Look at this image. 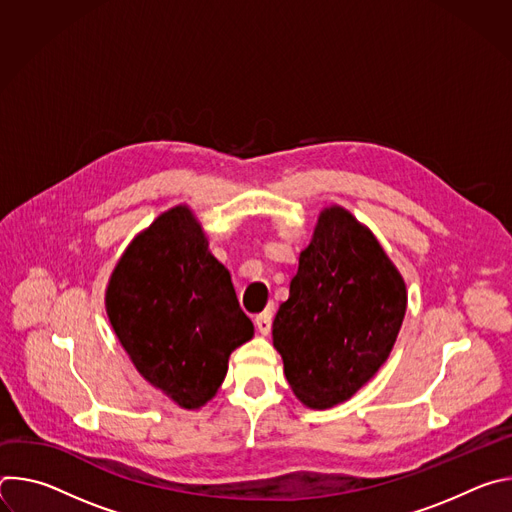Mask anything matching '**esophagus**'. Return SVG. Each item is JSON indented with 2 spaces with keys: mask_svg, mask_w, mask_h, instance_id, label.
<instances>
[{
  "mask_svg": "<svg viewBox=\"0 0 512 512\" xmlns=\"http://www.w3.org/2000/svg\"><path fill=\"white\" fill-rule=\"evenodd\" d=\"M271 320H273V314L267 310V312H261L257 318H255V326H257V330L263 334V336H267L269 334V330H271Z\"/></svg>",
  "mask_w": 512,
  "mask_h": 512,
  "instance_id": "1",
  "label": "esophagus"
}]
</instances>
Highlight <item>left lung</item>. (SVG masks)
Segmentation results:
<instances>
[{"instance_id":"obj_1","label":"left lung","mask_w":512,"mask_h":512,"mask_svg":"<svg viewBox=\"0 0 512 512\" xmlns=\"http://www.w3.org/2000/svg\"><path fill=\"white\" fill-rule=\"evenodd\" d=\"M405 308V281L373 233L348 210L326 208L273 320L298 399L312 409L350 399L387 360Z\"/></svg>"}]
</instances>
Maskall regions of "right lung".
Instances as JSON below:
<instances>
[{"label":"right lung","instance_id":"right-lung-1","mask_svg":"<svg viewBox=\"0 0 512 512\" xmlns=\"http://www.w3.org/2000/svg\"><path fill=\"white\" fill-rule=\"evenodd\" d=\"M105 302L135 369L184 409L212 399L231 352L253 338L229 271L186 206L158 216L127 247Z\"/></svg>","mask_w":512,"mask_h":512}]
</instances>
